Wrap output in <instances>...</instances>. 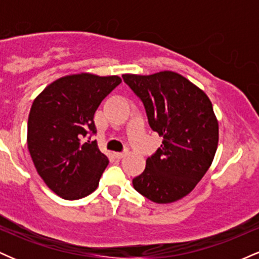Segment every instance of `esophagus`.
<instances>
[{
    "label": "esophagus",
    "mask_w": 259,
    "mask_h": 259,
    "mask_svg": "<svg viewBox=\"0 0 259 259\" xmlns=\"http://www.w3.org/2000/svg\"><path fill=\"white\" fill-rule=\"evenodd\" d=\"M125 154H126V152H115L114 153V157H115V158L120 159V158H123V157L125 156Z\"/></svg>",
    "instance_id": "esophagus-1"
}]
</instances>
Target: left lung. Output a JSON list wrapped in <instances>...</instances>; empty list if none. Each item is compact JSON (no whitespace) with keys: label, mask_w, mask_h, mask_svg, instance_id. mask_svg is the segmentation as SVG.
Masks as SVG:
<instances>
[{"label":"left lung","mask_w":259,"mask_h":259,"mask_svg":"<svg viewBox=\"0 0 259 259\" xmlns=\"http://www.w3.org/2000/svg\"><path fill=\"white\" fill-rule=\"evenodd\" d=\"M123 80L144 103L151 129L163 138L145 170L133 179L134 189L156 203L180 200L214 158L219 134L212 103L201 89L169 70L124 74Z\"/></svg>","instance_id":"obj_1"}]
</instances>
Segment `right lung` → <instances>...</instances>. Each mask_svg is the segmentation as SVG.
<instances>
[{
  "instance_id": "right-lung-1",
  "label": "right lung",
  "mask_w": 259,
  "mask_h": 259,
  "mask_svg": "<svg viewBox=\"0 0 259 259\" xmlns=\"http://www.w3.org/2000/svg\"><path fill=\"white\" fill-rule=\"evenodd\" d=\"M120 82L117 75H67L50 84L32 102L29 152L45 184L64 200H79L99 186L108 158L96 140L90 141L96 134L94 115Z\"/></svg>"
}]
</instances>
